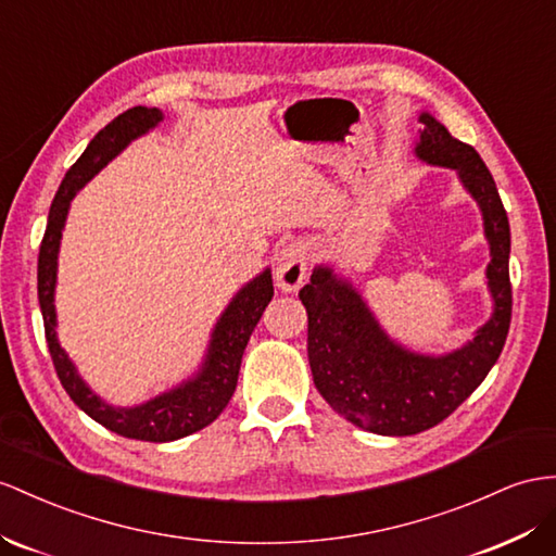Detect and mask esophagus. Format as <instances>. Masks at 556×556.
<instances>
[{
  "mask_svg": "<svg viewBox=\"0 0 556 556\" xmlns=\"http://www.w3.org/2000/svg\"><path fill=\"white\" fill-rule=\"evenodd\" d=\"M309 261V241L295 239L283 247L275 258V281L281 291H298L303 287Z\"/></svg>",
  "mask_w": 556,
  "mask_h": 556,
  "instance_id": "34e87169",
  "label": "esophagus"
}]
</instances>
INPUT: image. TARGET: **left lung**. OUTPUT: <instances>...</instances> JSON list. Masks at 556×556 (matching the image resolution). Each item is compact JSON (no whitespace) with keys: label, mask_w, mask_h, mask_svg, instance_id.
Instances as JSON below:
<instances>
[{"label":"left lung","mask_w":556,"mask_h":556,"mask_svg":"<svg viewBox=\"0 0 556 556\" xmlns=\"http://www.w3.org/2000/svg\"><path fill=\"white\" fill-rule=\"evenodd\" d=\"M418 119V160L455 168L481 208L491 247V319L460 350L432 357L394 343L359 291L331 267H315L298 293L307 309V357L319 394L352 425L388 437L418 434L448 418L501 357L511 319L509 220L495 180L472 146L427 112Z\"/></svg>","instance_id":"1"}]
</instances>
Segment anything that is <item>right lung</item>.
<instances>
[{"instance_id":"obj_1","label":"right lung","mask_w":556,"mask_h":556,"mask_svg":"<svg viewBox=\"0 0 556 556\" xmlns=\"http://www.w3.org/2000/svg\"><path fill=\"white\" fill-rule=\"evenodd\" d=\"M162 119L164 115L156 108L136 105L122 112L119 117L112 119L105 129L93 136L89 148L84 150V154L73 166H70L59 192L53 197L47 232L45 239H41L37 263L39 307L41 317H45L47 343L55 374L61 378V386L70 394V400L96 422H101L119 437H129L138 441H174L180 437H188L211 425L223 414V408L235 394L239 366L241 357H244L249 338L255 329V324L261 321L267 303L273 301L275 295L273 275H269V269H265V273L249 281L247 287L232 298V303L225 307L216 329L211 333L202 368H199L192 378L180 382L178 388L162 392L160 396H154V400L146 404L131 408H117L112 404H105L101 396L91 392L87 382L79 378L75 364L70 362L65 350L59 343V336H55L53 305L55 273H59V249L67 208L70 202H73V197L98 174V170H101L110 160H115L131 140L154 129Z\"/></svg>"}]
</instances>
